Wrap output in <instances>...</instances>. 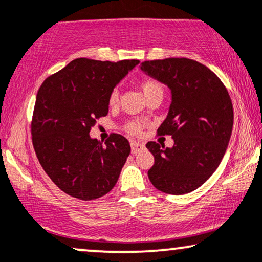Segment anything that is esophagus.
Wrapping results in <instances>:
<instances>
[{"instance_id": "esophagus-1", "label": "esophagus", "mask_w": 262, "mask_h": 262, "mask_svg": "<svg viewBox=\"0 0 262 262\" xmlns=\"http://www.w3.org/2000/svg\"><path fill=\"white\" fill-rule=\"evenodd\" d=\"M130 149H132V154H133V155H137L138 152H140V151L144 149V145L138 143V141L132 140L130 141Z\"/></svg>"}]
</instances>
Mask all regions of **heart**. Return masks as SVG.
<instances>
[{"mask_svg":"<svg viewBox=\"0 0 262 262\" xmlns=\"http://www.w3.org/2000/svg\"><path fill=\"white\" fill-rule=\"evenodd\" d=\"M140 89L143 91L145 97L150 99V97L155 95H163V86L160 81L155 79H144L140 81ZM108 102L110 107H116L119 102V93L117 89H113L108 95ZM144 127V123L141 121H138V119H132V121H128L124 124V130L128 132L129 134L138 135L141 133Z\"/></svg>","mask_w":262,"mask_h":262,"instance_id":"heart-1","label":"heart"}]
</instances>
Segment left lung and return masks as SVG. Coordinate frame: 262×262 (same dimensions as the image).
<instances>
[{
	"label": "left lung",
	"mask_w": 262,
	"mask_h": 262,
	"mask_svg": "<svg viewBox=\"0 0 262 262\" xmlns=\"http://www.w3.org/2000/svg\"><path fill=\"white\" fill-rule=\"evenodd\" d=\"M140 68L172 93L157 134L171 135L174 145L146 144L155 157L147 176L160 191L188 194L212 176L225 156L233 128L232 100L221 79L194 59L145 61Z\"/></svg>",
	"instance_id": "left-lung-1"
}]
</instances>
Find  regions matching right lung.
<instances>
[{
	"label": "right lung",
	"instance_id": "obj_1",
	"mask_svg": "<svg viewBox=\"0 0 262 262\" xmlns=\"http://www.w3.org/2000/svg\"><path fill=\"white\" fill-rule=\"evenodd\" d=\"M138 63L77 58L41 84L31 119L34 150L66 194L94 200L117 183L130 154L129 141L113 133L102 144L89 133L108 113L110 93Z\"/></svg>",
	"mask_w": 262,
	"mask_h": 262
}]
</instances>
